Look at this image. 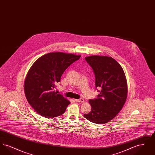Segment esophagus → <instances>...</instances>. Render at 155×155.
<instances>
[{
    "mask_svg": "<svg viewBox=\"0 0 155 155\" xmlns=\"http://www.w3.org/2000/svg\"><path fill=\"white\" fill-rule=\"evenodd\" d=\"M75 102H84V99H82V98H81V99H75Z\"/></svg>",
    "mask_w": 155,
    "mask_h": 155,
    "instance_id": "obj_1",
    "label": "esophagus"
}]
</instances>
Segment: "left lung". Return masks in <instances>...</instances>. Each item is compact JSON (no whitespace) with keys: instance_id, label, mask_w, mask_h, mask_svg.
I'll return each mask as SVG.
<instances>
[{"instance_id":"8db88e82","label":"left lung","mask_w":155,"mask_h":155,"mask_svg":"<svg viewBox=\"0 0 155 155\" xmlns=\"http://www.w3.org/2000/svg\"><path fill=\"white\" fill-rule=\"evenodd\" d=\"M85 60L92 68L95 77V87L100 94L89 99L91 111L84 116L98 124L112 120L123 108L127 96L125 74L118 62L111 57L91 56Z\"/></svg>"}]
</instances>
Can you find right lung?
<instances>
[{
    "label": "right lung",
    "mask_w": 155,
    "mask_h": 155,
    "mask_svg": "<svg viewBox=\"0 0 155 155\" xmlns=\"http://www.w3.org/2000/svg\"><path fill=\"white\" fill-rule=\"evenodd\" d=\"M81 56L53 52L41 56L30 68L24 83L26 98L41 116L55 117L63 114L70 102L55 92L64 71Z\"/></svg>",
    "instance_id": "right-lung-1"
}]
</instances>
